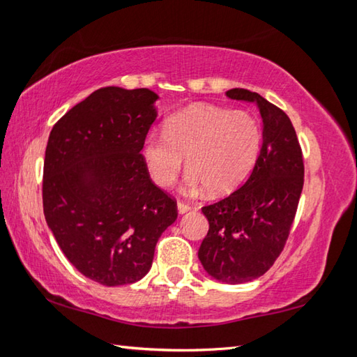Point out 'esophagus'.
<instances>
[{
    "mask_svg": "<svg viewBox=\"0 0 357 357\" xmlns=\"http://www.w3.org/2000/svg\"><path fill=\"white\" fill-rule=\"evenodd\" d=\"M176 208H178V213H179V214H185L187 211H190V206H189V204H187V203H183V202H178Z\"/></svg>",
    "mask_w": 357,
    "mask_h": 357,
    "instance_id": "1",
    "label": "esophagus"
}]
</instances>
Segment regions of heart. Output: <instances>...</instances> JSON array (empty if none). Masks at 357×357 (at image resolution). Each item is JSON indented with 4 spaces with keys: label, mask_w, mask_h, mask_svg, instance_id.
I'll return each instance as SVG.
<instances>
[{
    "label": "heart",
    "mask_w": 357,
    "mask_h": 357,
    "mask_svg": "<svg viewBox=\"0 0 357 357\" xmlns=\"http://www.w3.org/2000/svg\"><path fill=\"white\" fill-rule=\"evenodd\" d=\"M165 135L149 134L142 146L144 168L159 187L178 179L185 159L187 187L204 185L211 195L228 193L255 165L261 129L250 113L193 105L167 121Z\"/></svg>",
    "instance_id": "obj_1"
}]
</instances>
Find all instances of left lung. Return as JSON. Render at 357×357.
<instances>
[{"label":"left lung","mask_w":357,"mask_h":357,"mask_svg":"<svg viewBox=\"0 0 357 357\" xmlns=\"http://www.w3.org/2000/svg\"><path fill=\"white\" fill-rule=\"evenodd\" d=\"M227 96L257 107L261 151L241 189L202 209L209 231L198 259L213 279L238 285L261 277L283 250L304 185V162L291 121L280 108L243 88Z\"/></svg>","instance_id":"8db88e82"}]
</instances>
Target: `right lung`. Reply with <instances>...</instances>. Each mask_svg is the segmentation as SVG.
Segmentation results:
<instances>
[{"label":"right lung","mask_w":357,"mask_h":357,"mask_svg":"<svg viewBox=\"0 0 357 357\" xmlns=\"http://www.w3.org/2000/svg\"><path fill=\"white\" fill-rule=\"evenodd\" d=\"M157 100L146 88H100L70 108L48 137L47 225L77 271L100 285L143 279L160 234L178 217L140 154Z\"/></svg>","instance_id":"obj_1"}]
</instances>
